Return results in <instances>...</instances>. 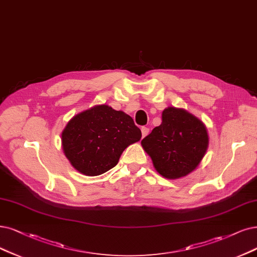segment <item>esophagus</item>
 Segmentation results:
<instances>
[{
    "label": "esophagus",
    "instance_id": "34e87169",
    "mask_svg": "<svg viewBox=\"0 0 257 257\" xmlns=\"http://www.w3.org/2000/svg\"><path fill=\"white\" fill-rule=\"evenodd\" d=\"M141 131H142V137L145 138V137L149 134V128H147V127H142V128H141Z\"/></svg>",
    "mask_w": 257,
    "mask_h": 257
}]
</instances>
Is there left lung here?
<instances>
[{"label": "left lung", "mask_w": 257, "mask_h": 257, "mask_svg": "<svg viewBox=\"0 0 257 257\" xmlns=\"http://www.w3.org/2000/svg\"><path fill=\"white\" fill-rule=\"evenodd\" d=\"M208 145L202 121L185 110L169 107L162 112V122L142 140L154 166L165 178L188 175L198 166Z\"/></svg>", "instance_id": "left-lung-1"}]
</instances>
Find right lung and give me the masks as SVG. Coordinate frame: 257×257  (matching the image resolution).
Returning <instances> with one entry per match:
<instances>
[{
  "label": "right lung",
  "instance_id": "add662e5",
  "mask_svg": "<svg viewBox=\"0 0 257 257\" xmlns=\"http://www.w3.org/2000/svg\"><path fill=\"white\" fill-rule=\"evenodd\" d=\"M142 132L129 115L106 104L74 116L61 135L64 155L79 173L98 176L115 166Z\"/></svg>",
  "mask_w": 257,
  "mask_h": 257
}]
</instances>
